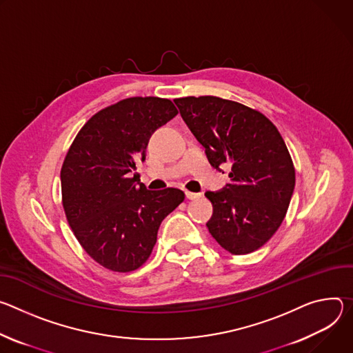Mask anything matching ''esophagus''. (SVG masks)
I'll return each mask as SVG.
<instances>
[{"label": "esophagus", "mask_w": 353, "mask_h": 353, "mask_svg": "<svg viewBox=\"0 0 353 353\" xmlns=\"http://www.w3.org/2000/svg\"><path fill=\"white\" fill-rule=\"evenodd\" d=\"M185 196H186V199H189V201H194V199L202 198V194H201V193H194V192L186 190V192H185Z\"/></svg>", "instance_id": "esophagus-1"}]
</instances>
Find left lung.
Segmentation results:
<instances>
[{
    "mask_svg": "<svg viewBox=\"0 0 353 353\" xmlns=\"http://www.w3.org/2000/svg\"><path fill=\"white\" fill-rule=\"evenodd\" d=\"M174 102L210 165L231 168L223 190L205 193L213 205L209 232L232 255L256 251L282 224L293 194L296 172L285 140L263 113L236 101L206 95Z\"/></svg>",
    "mask_w": 353,
    "mask_h": 353,
    "instance_id": "1",
    "label": "left lung"
}]
</instances>
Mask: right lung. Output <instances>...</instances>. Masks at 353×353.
<instances>
[{"label": "right lung", "mask_w": 353, "mask_h": 353, "mask_svg": "<svg viewBox=\"0 0 353 353\" xmlns=\"http://www.w3.org/2000/svg\"><path fill=\"white\" fill-rule=\"evenodd\" d=\"M165 98L133 97L97 112L64 159L61 199L84 251L113 272H132L151 255L161 221L185 199L175 188L147 190L136 175L151 134L175 117Z\"/></svg>", "instance_id": "obj_1"}]
</instances>
